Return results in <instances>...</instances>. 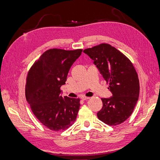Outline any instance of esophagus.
<instances>
[{"label":"esophagus","instance_id":"1","mask_svg":"<svg viewBox=\"0 0 160 160\" xmlns=\"http://www.w3.org/2000/svg\"><path fill=\"white\" fill-rule=\"evenodd\" d=\"M81 98L82 100H88L89 99V98H88V97H85V96H82Z\"/></svg>","mask_w":160,"mask_h":160}]
</instances>
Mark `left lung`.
Listing matches in <instances>:
<instances>
[{
	"label": "left lung",
	"mask_w": 160,
	"mask_h": 160,
	"mask_svg": "<svg viewBox=\"0 0 160 160\" xmlns=\"http://www.w3.org/2000/svg\"><path fill=\"white\" fill-rule=\"evenodd\" d=\"M83 52L93 61L113 95L109 98H101L103 107L97 114L98 119L109 125L123 123L132 115L139 95L138 76L132 62L106 43Z\"/></svg>",
	"instance_id": "8db88e82"
}]
</instances>
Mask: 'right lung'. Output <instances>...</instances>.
<instances>
[{"label":"right lung","instance_id":"1","mask_svg":"<svg viewBox=\"0 0 160 160\" xmlns=\"http://www.w3.org/2000/svg\"><path fill=\"white\" fill-rule=\"evenodd\" d=\"M82 49L47 50L28 72L25 96L33 114L51 130L59 132L74 123L80 99L61 96V87L65 84L72 65Z\"/></svg>","mask_w":160,"mask_h":160}]
</instances>
